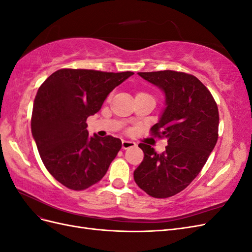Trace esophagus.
Here are the masks:
<instances>
[{"mask_svg": "<svg viewBox=\"0 0 252 252\" xmlns=\"http://www.w3.org/2000/svg\"><path fill=\"white\" fill-rule=\"evenodd\" d=\"M134 146H135V143L132 142V141L124 140L123 142H122V147H123V149H128V148H131V147H134Z\"/></svg>", "mask_w": 252, "mask_h": 252, "instance_id": "1", "label": "esophagus"}]
</instances>
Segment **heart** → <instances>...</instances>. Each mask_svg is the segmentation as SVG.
Returning a JSON list of instances; mask_svg holds the SVG:
<instances>
[{
	"label": "heart",
	"instance_id": "1",
	"mask_svg": "<svg viewBox=\"0 0 252 252\" xmlns=\"http://www.w3.org/2000/svg\"><path fill=\"white\" fill-rule=\"evenodd\" d=\"M142 94V93H141V94Z\"/></svg>",
	"mask_w": 252,
	"mask_h": 252
}]
</instances>
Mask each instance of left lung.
<instances>
[{"label": "left lung", "mask_w": 252, "mask_h": 252, "mask_svg": "<svg viewBox=\"0 0 252 252\" xmlns=\"http://www.w3.org/2000/svg\"><path fill=\"white\" fill-rule=\"evenodd\" d=\"M165 94V108L151 132L167 138L157 154L141 143L144 159L133 172L147 194L165 199L184 190L200 173L218 141L219 110L215 98L194 75L172 70L138 72Z\"/></svg>", "instance_id": "obj_1"}]
</instances>
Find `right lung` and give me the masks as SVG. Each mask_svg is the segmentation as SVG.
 <instances>
[{
    "instance_id": "obj_1",
    "label": "right lung",
    "mask_w": 252,
    "mask_h": 252,
    "mask_svg": "<svg viewBox=\"0 0 252 252\" xmlns=\"http://www.w3.org/2000/svg\"><path fill=\"white\" fill-rule=\"evenodd\" d=\"M134 74L60 69L45 80L33 102L32 132L49 173L72 190L101 181L122 147L111 135L90 136L86 120L111 91Z\"/></svg>"
}]
</instances>
